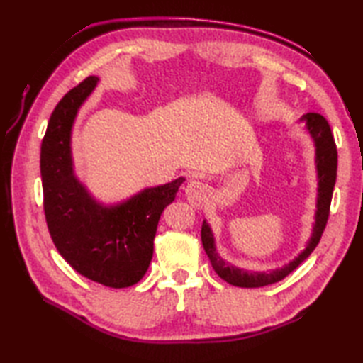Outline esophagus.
Returning a JSON list of instances; mask_svg holds the SVG:
<instances>
[{"mask_svg": "<svg viewBox=\"0 0 363 363\" xmlns=\"http://www.w3.org/2000/svg\"><path fill=\"white\" fill-rule=\"evenodd\" d=\"M186 196L189 199V203L194 206L195 209H201V207L209 201L211 187L203 181L191 179L186 186Z\"/></svg>", "mask_w": 363, "mask_h": 363, "instance_id": "34e87169", "label": "esophagus"}]
</instances>
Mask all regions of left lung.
Listing matches in <instances>:
<instances>
[{
	"instance_id": "8db88e82",
	"label": "left lung",
	"mask_w": 363,
	"mask_h": 363,
	"mask_svg": "<svg viewBox=\"0 0 363 363\" xmlns=\"http://www.w3.org/2000/svg\"><path fill=\"white\" fill-rule=\"evenodd\" d=\"M306 121V128L309 129L315 142V164H317L318 174V198H317V213H315V225L312 230L311 240L307 242L306 250L299 254L298 257L293 259L290 264L284 265L282 268L272 269V272H246L243 268H237L225 262L215 248V238L207 225L206 220L203 221L201 228V240L204 251L209 257L211 264L221 279H225L230 285L245 289H256L264 287L274 282L282 281L285 276H289L293 269L298 268L303 262L311 256V252L318 245L323 235V230L326 228L330 209V199H333V191L337 179V146L334 142L333 133L328 120L320 113H306L303 118Z\"/></svg>"
}]
</instances>
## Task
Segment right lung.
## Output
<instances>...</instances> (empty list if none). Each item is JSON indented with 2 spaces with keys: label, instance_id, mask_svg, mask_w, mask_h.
<instances>
[{
  "label": "right lung",
  "instance_id": "obj_1",
  "mask_svg": "<svg viewBox=\"0 0 363 363\" xmlns=\"http://www.w3.org/2000/svg\"><path fill=\"white\" fill-rule=\"evenodd\" d=\"M98 81L89 76L51 113L40 151L43 209L54 245L76 272L106 287L125 289L145 276L160 215L186 179L145 189L115 206L99 204L89 194L73 172L72 129Z\"/></svg>",
  "mask_w": 363,
  "mask_h": 363
}]
</instances>
